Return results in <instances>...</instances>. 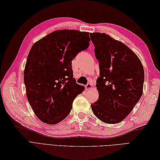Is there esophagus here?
I'll return each instance as SVG.
<instances>
[{"mask_svg": "<svg viewBox=\"0 0 160 160\" xmlns=\"http://www.w3.org/2000/svg\"><path fill=\"white\" fill-rule=\"evenodd\" d=\"M92 87H93V85H92L91 83H88L86 85H85V89L86 90H89L91 89H92Z\"/></svg>", "mask_w": 160, "mask_h": 160, "instance_id": "esophagus-1", "label": "esophagus"}]
</instances>
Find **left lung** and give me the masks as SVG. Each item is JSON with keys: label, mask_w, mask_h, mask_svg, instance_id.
<instances>
[{"label": "left lung", "mask_w": 160, "mask_h": 160, "mask_svg": "<svg viewBox=\"0 0 160 160\" xmlns=\"http://www.w3.org/2000/svg\"><path fill=\"white\" fill-rule=\"evenodd\" d=\"M99 61V98L91 107L103 122L115 124L132 111L143 93L144 70L138 56L105 33L89 34Z\"/></svg>", "instance_id": "1"}]
</instances>
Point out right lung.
I'll use <instances>...</instances> for the list:
<instances>
[{
  "mask_svg": "<svg viewBox=\"0 0 160 160\" xmlns=\"http://www.w3.org/2000/svg\"><path fill=\"white\" fill-rule=\"evenodd\" d=\"M89 32L55 31L32 45L27 57L24 83L28 102L42 122L56 124L69 115L84 86L72 78V61L89 46Z\"/></svg>",
  "mask_w": 160,
  "mask_h": 160,
  "instance_id": "add662e5",
  "label": "right lung"
}]
</instances>
